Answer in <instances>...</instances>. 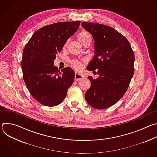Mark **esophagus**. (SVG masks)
I'll list each match as a JSON object with an SVG mask.
<instances>
[{
    "mask_svg": "<svg viewBox=\"0 0 157 157\" xmlns=\"http://www.w3.org/2000/svg\"><path fill=\"white\" fill-rule=\"evenodd\" d=\"M84 78V76L82 75H80L78 73H75V80L76 81H78L81 79H82Z\"/></svg>",
    "mask_w": 157,
    "mask_h": 157,
    "instance_id": "1",
    "label": "esophagus"
}]
</instances>
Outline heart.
<instances>
[{
  "instance_id": "heart-1",
  "label": "heart",
  "mask_w": 157,
  "mask_h": 157,
  "mask_svg": "<svg viewBox=\"0 0 157 157\" xmlns=\"http://www.w3.org/2000/svg\"><path fill=\"white\" fill-rule=\"evenodd\" d=\"M77 39L82 45H83L86 42L88 41H91V37L90 34L86 31L80 32L77 35ZM67 44H68V42H66L64 44V48H66ZM71 64L75 69L78 70H81L82 66V63L79 60H73L71 63Z\"/></svg>"
}]
</instances>
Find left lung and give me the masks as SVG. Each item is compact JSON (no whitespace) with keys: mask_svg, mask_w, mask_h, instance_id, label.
I'll list each match as a JSON object with an SVG mask.
<instances>
[{"mask_svg":"<svg viewBox=\"0 0 157 157\" xmlns=\"http://www.w3.org/2000/svg\"><path fill=\"white\" fill-rule=\"evenodd\" d=\"M81 25L94 40L95 56L87 69L98 70L99 75L96 79L88 76L91 86L85 99L95 109H107L127 91L134 74L135 55L128 40L114 29L92 22H82Z\"/></svg>","mask_w":157,"mask_h":157,"instance_id":"1","label":"left lung"}]
</instances>
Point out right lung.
Segmentation results:
<instances>
[{
  "instance_id": "1",
  "label": "right lung",
  "mask_w": 157,
  "mask_h": 157,
  "mask_svg": "<svg viewBox=\"0 0 157 157\" xmlns=\"http://www.w3.org/2000/svg\"><path fill=\"white\" fill-rule=\"evenodd\" d=\"M80 22H58L41 27L24 49L21 64L24 81L33 98L44 105L61 103L74 81V71L67 67L60 71L54 61Z\"/></svg>"
}]
</instances>
